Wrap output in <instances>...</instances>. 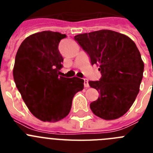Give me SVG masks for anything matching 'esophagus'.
<instances>
[{"mask_svg": "<svg viewBox=\"0 0 153 153\" xmlns=\"http://www.w3.org/2000/svg\"><path fill=\"white\" fill-rule=\"evenodd\" d=\"M90 85H89L88 83V79H84V87L85 88H88Z\"/></svg>", "mask_w": 153, "mask_h": 153, "instance_id": "esophagus-1", "label": "esophagus"}]
</instances>
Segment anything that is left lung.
<instances>
[{"label":"left lung","instance_id":"1","mask_svg":"<svg viewBox=\"0 0 153 153\" xmlns=\"http://www.w3.org/2000/svg\"><path fill=\"white\" fill-rule=\"evenodd\" d=\"M99 66L102 76L89 84L100 93L90 103L96 116L106 120L123 117L140 92L144 63L136 44L129 36L110 30H101L74 36Z\"/></svg>","mask_w":153,"mask_h":153}]
</instances>
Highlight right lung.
I'll return each mask as SVG.
<instances>
[{
  "label": "right lung",
  "mask_w": 153,
  "mask_h": 153,
  "mask_svg": "<svg viewBox=\"0 0 153 153\" xmlns=\"http://www.w3.org/2000/svg\"><path fill=\"white\" fill-rule=\"evenodd\" d=\"M66 34L47 30L27 36L15 56L13 76L30 113L44 122H56L69 114L72 100L84 80L60 76L63 56L58 50Z\"/></svg>",
  "instance_id": "add662e5"
}]
</instances>
